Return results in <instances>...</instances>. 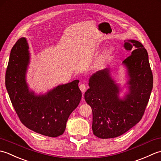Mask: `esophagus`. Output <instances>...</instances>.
Returning a JSON list of instances; mask_svg holds the SVG:
<instances>
[{
	"instance_id": "34e87169",
	"label": "esophagus",
	"mask_w": 161,
	"mask_h": 161,
	"mask_svg": "<svg viewBox=\"0 0 161 161\" xmlns=\"http://www.w3.org/2000/svg\"><path fill=\"white\" fill-rule=\"evenodd\" d=\"M79 88H80V91L84 93V92H85V91L86 90L87 85H86V84L82 83V84H80V85H79Z\"/></svg>"
}]
</instances>
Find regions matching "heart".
Listing matches in <instances>:
<instances>
[{"instance_id":"obj_1","label":"heart","mask_w":161,"mask_h":161,"mask_svg":"<svg viewBox=\"0 0 161 161\" xmlns=\"http://www.w3.org/2000/svg\"><path fill=\"white\" fill-rule=\"evenodd\" d=\"M108 53H108V52H106V53L104 54V55H103V56H104V57H105V56H106V55H108Z\"/></svg>"}]
</instances>
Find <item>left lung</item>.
<instances>
[{
  "label": "left lung",
  "instance_id": "left-lung-1",
  "mask_svg": "<svg viewBox=\"0 0 161 161\" xmlns=\"http://www.w3.org/2000/svg\"><path fill=\"white\" fill-rule=\"evenodd\" d=\"M124 47L131 51L123 61L130 78L129 94L119 99V88L107 69L91 76L90 88L85 93V100L92 110L93 133L99 138L118 137L138 123L153 88V74L145 48L136 40H128Z\"/></svg>",
  "mask_w": 161,
  "mask_h": 161
}]
</instances>
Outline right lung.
Returning a JSON list of instances; mask_svg holds the SVG:
<instances>
[{
	"mask_svg": "<svg viewBox=\"0 0 161 161\" xmlns=\"http://www.w3.org/2000/svg\"><path fill=\"white\" fill-rule=\"evenodd\" d=\"M28 44L21 37L13 46L5 73V86L21 123L46 136L63 134L70 114L79 104L82 93L79 80L61 85L44 95L28 90L25 72L29 63Z\"/></svg>",
	"mask_w": 161,
	"mask_h": 161,
	"instance_id": "1",
	"label": "right lung"
}]
</instances>
